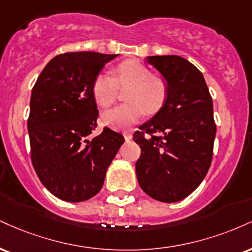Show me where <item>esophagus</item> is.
<instances>
[{
  "label": "esophagus",
  "instance_id": "obj_1",
  "mask_svg": "<svg viewBox=\"0 0 252 252\" xmlns=\"http://www.w3.org/2000/svg\"><path fill=\"white\" fill-rule=\"evenodd\" d=\"M124 138H126V142L130 141V139L132 138V134H131V132H129V131L124 132Z\"/></svg>",
  "mask_w": 252,
  "mask_h": 252
}]
</instances>
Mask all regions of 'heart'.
<instances>
[{
  "instance_id": "heart-1",
  "label": "heart",
  "mask_w": 252,
  "mask_h": 252,
  "mask_svg": "<svg viewBox=\"0 0 252 252\" xmlns=\"http://www.w3.org/2000/svg\"><path fill=\"white\" fill-rule=\"evenodd\" d=\"M118 88H129L126 93L128 103L104 111L102 120L114 129L123 130L137 123L148 114H155L164 104L168 89L162 78L153 76L147 66L132 61L121 63L114 69V76L99 72L94 78L92 92L97 104L108 108L116 99Z\"/></svg>"
}]
</instances>
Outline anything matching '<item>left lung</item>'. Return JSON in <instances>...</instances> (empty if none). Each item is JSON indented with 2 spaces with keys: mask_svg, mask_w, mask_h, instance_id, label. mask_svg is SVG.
<instances>
[{
  "mask_svg": "<svg viewBox=\"0 0 252 252\" xmlns=\"http://www.w3.org/2000/svg\"><path fill=\"white\" fill-rule=\"evenodd\" d=\"M166 82L158 113L139 126L136 175L142 190L159 202L174 203L196 189L210 168L216 124L213 99L202 72L181 56H149Z\"/></svg>",
  "mask_w": 252,
  "mask_h": 252,
  "instance_id": "1",
  "label": "left lung"
}]
</instances>
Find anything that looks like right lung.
I'll use <instances>...</instances> for the list:
<instances>
[{
    "mask_svg": "<svg viewBox=\"0 0 252 252\" xmlns=\"http://www.w3.org/2000/svg\"><path fill=\"white\" fill-rule=\"evenodd\" d=\"M116 56L61 54L44 66L32 88L28 118L32 162L42 184L63 201L83 202L95 196L124 143L122 134L107 126L89 138L98 117L94 78Z\"/></svg>",
    "mask_w": 252,
    "mask_h": 252,
    "instance_id": "obj_1",
    "label": "right lung"
}]
</instances>
